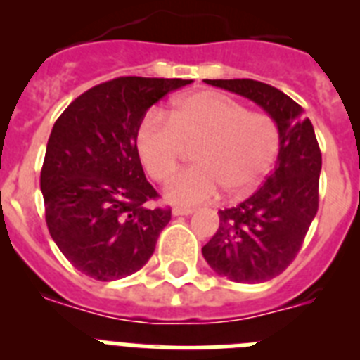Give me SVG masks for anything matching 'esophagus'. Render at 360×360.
Wrapping results in <instances>:
<instances>
[{
	"mask_svg": "<svg viewBox=\"0 0 360 360\" xmlns=\"http://www.w3.org/2000/svg\"><path fill=\"white\" fill-rule=\"evenodd\" d=\"M195 212V209L193 207H174L173 209V214L174 216H189Z\"/></svg>",
	"mask_w": 360,
	"mask_h": 360,
	"instance_id": "1",
	"label": "esophagus"
}]
</instances>
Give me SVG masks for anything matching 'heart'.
<instances>
[{
    "instance_id": "b5f03b06",
    "label": "heart",
    "mask_w": 360,
    "mask_h": 360,
    "mask_svg": "<svg viewBox=\"0 0 360 360\" xmlns=\"http://www.w3.org/2000/svg\"><path fill=\"white\" fill-rule=\"evenodd\" d=\"M187 148L196 165L174 174L165 187L167 200L193 205L214 198L249 195L272 169L281 148V129L266 111L249 110L221 91H196L180 98L169 117L149 110L136 129V153L146 173L165 182L176 171Z\"/></svg>"
}]
</instances>
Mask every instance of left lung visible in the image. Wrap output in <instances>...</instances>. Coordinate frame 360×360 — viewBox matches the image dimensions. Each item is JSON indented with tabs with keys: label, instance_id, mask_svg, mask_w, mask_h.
<instances>
[{
	"label": "left lung",
	"instance_id": "1",
	"mask_svg": "<svg viewBox=\"0 0 360 360\" xmlns=\"http://www.w3.org/2000/svg\"><path fill=\"white\" fill-rule=\"evenodd\" d=\"M250 98L281 129L278 165L240 205L219 211V227L203 245L205 262L236 283H263L287 270L319 209L321 149L303 108L274 86L254 79H205Z\"/></svg>",
	"mask_w": 360,
	"mask_h": 360
}]
</instances>
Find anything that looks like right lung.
<instances>
[{"instance_id": "1", "label": "right lung", "mask_w": 360, "mask_h": 360, "mask_svg": "<svg viewBox=\"0 0 360 360\" xmlns=\"http://www.w3.org/2000/svg\"><path fill=\"white\" fill-rule=\"evenodd\" d=\"M186 79L117 77L79 95L50 133L41 167L50 236L82 274L113 281L135 274L155 252L171 207L158 200L136 153L146 111Z\"/></svg>"}]
</instances>
